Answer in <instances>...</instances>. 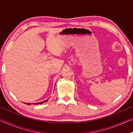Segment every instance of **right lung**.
<instances>
[{"label": "right lung", "instance_id": "add662e5", "mask_svg": "<svg viewBox=\"0 0 133 133\" xmlns=\"http://www.w3.org/2000/svg\"><path fill=\"white\" fill-rule=\"evenodd\" d=\"M48 100H49V99H48V100H46L45 101H43V102H40V103H25L26 104H28V105H30L31 104H43V103L47 102L48 101Z\"/></svg>", "mask_w": 133, "mask_h": 133}]
</instances>
